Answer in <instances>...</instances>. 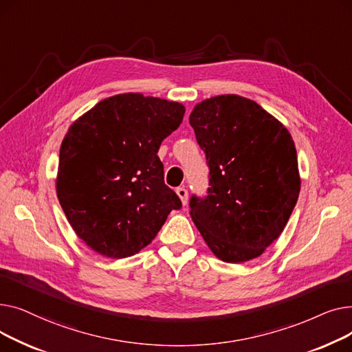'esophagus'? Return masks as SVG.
<instances>
[{"instance_id": "esophagus-1", "label": "esophagus", "mask_w": 352, "mask_h": 352, "mask_svg": "<svg viewBox=\"0 0 352 352\" xmlns=\"http://www.w3.org/2000/svg\"><path fill=\"white\" fill-rule=\"evenodd\" d=\"M175 192H177V195L179 197V199H181V202H182V206H187V202H188V191L186 190V187H178V188L175 190Z\"/></svg>"}]
</instances>
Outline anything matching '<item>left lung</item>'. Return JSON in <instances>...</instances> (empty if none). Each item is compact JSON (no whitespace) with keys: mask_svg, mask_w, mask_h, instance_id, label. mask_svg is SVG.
<instances>
[{"mask_svg":"<svg viewBox=\"0 0 352 352\" xmlns=\"http://www.w3.org/2000/svg\"><path fill=\"white\" fill-rule=\"evenodd\" d=\"M210 166L191 218L215 256L245 263L284 231L300 194L297 150L288 129L255 101L235 94L197 104L190 116Z\"/></svg>","mask_w":352,"mask_h":352,"instance_id":"obj_1","label":"left lung"}]
</instances>
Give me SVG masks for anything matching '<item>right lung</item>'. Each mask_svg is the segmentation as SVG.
<instances>
[{
	"mask_svg": "<svg viewBox=\"0 0 352 352\" xmlns=\"http://www.w3.org/2000/svg\"><path fill=\"white\" fill-rule=\"evenodd\" d=\"M182 104L128 92L100 101L68 128L57 197L72 230L96 252L126 258L181 208L157 153L179 126Z\"/></svg>",
	"mask_w": 352,
	"mask_h": 352,
	"instance_id": "1",
	"label": "right lung"
}]
</instances>
